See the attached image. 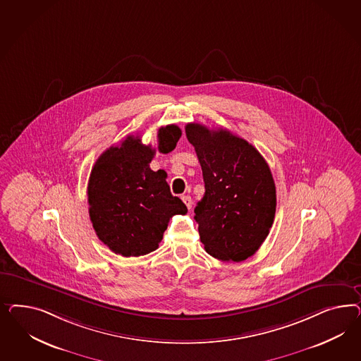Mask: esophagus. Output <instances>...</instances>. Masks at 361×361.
Segmentation results:
<instances>
[{
	"mask_svg": "<svg viewBox=\"0 0 361 361\" xmlns=\"http://www.w3.org/2000/svg\"><path fill=\"white\" fill-rule=\"evenodd\" d=\"M183 201H184V204H185L188 209H192V205H193V201H192V197L189 196V195H183Z\"/></svg>",
	"mask_w": 361,
	"mask_h": 361,
	"instance_id": "34e87169",
	"label": "esophagus"
}]
</instances>
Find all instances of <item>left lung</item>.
<instances>
[{"instance_id": "1", "label": "left lung", "mask_w": 361, "mask_h": 361, "mask_svg": "<svg viewBox=\"0 0 361 361\" xmlns=\"http://www.w3.org/2000/svg\"><path fill=\"white\" fill-rule=\"evenodd\" d=\"M186 137L202 169L205 195L195 208L200 240L212 257L242 262L261 247L273 226V175L250 142L226 130L189 123Z\"/></svg>"}]
</instances>
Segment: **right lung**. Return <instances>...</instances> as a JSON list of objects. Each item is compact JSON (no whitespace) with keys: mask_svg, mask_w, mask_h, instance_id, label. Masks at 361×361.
<instances>
[{"mask_svg":"<svg viewBox=\"0 0 361 361\" xmlns=\"http://www.w3.org/2000/svg\"><path fill=\"white\" fill-rule=\"evenodd\" d=\"M181 130L169 124L157 133V151L175 149ZM156 149L139 136H127L99 156L88 180V213L104 245L123 257H140L159 247L168 222L186 214L185 204L172 196L163 169L149 168Z\"/></svg>","mask_w":361,"mask_h":361,"instance_id":"obj_1","label":"right lung"}]
</instances>
